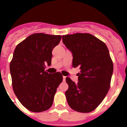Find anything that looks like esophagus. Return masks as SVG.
<instances>
[{
	"instance_id": "1",
	"label": "esophagus",
	"mask_w": 127,
	"mask_h": 127,
	"mask_svg": "<svg viewBox=\"0 0 127 127\" xmlns=\"http://www.w3.org/2000/svg\"><path fill=\"white\" fill-rule=\"evenodd\" d=\"M65 78H66V76H63V79H64V81H65Z\"/></svg>"
}]
</instances>
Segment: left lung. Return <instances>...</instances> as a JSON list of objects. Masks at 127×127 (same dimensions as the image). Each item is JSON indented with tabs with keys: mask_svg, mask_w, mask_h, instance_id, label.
<instances>
[{
	"mask_svg": "<svg viewBox=\"0 0 127 127\" xmlns=\"http://www.w3.org/2000/svg\"><path fill=\"white\" fill-rule=\"evenodd\" d=\"M62 42L72 53V66L81 69L78 82L66 77L67 102L80 113H90L102 102L110 88L113 64L105 44L90 33L62 36Z\"/></svg>",
	"mask_w": 127,
	"mask_h": 127,
	"instance_id": "1",
	"label": "left lung"
}]
</instances>
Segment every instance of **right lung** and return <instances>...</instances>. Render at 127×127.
Instances as JSON below:
<instances>
[{
    "label": "right lung",
    "mask_w": 127,
    "mask_h": 127,
    "mask_svg": "<svg viewBox=\"0 0 127 127\" xmlns=\"http://www.w3.org/2000/svg\"><path fill=\"white\" fill-rule=\"evenodd\" d=\"M61 39V35L33 33L14 50L10 63L13 91L30 111H44L52 105L63 76L58 72L48 74L44 69L46 65H51L52 51Z\"/></svg>",
    "instance_id": "right-lung-1"
}]
</instances>
